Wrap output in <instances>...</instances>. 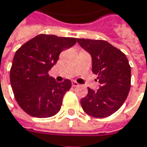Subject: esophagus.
Here are the masks:
<instances>
[{
	"label": "esophagus",
	"instance_id": "esophagus-1",
	"mask_svg": "<svg viewBox=\"0 0 147 147\" xmlns=\"http://www.w3.org/2000/svg\"><path fill=\"white\" fill-rule=\"evenodd\" d=\"M71 84H72V87H77V86L79 85V84H78L76 82H75V81H73V82H71Z\"/></svg>",
	"mask_w": 147,
	"mask_h": 147
}]
</instances>
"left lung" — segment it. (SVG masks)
<instances>
[{"label": "left lung", "instance_id": "left-lung-1", "mask_svg": "<svg viewBox=\"0 0 147 147\" xmlns=\"http://www.w3.org/2000/svg\"><path fill=\"white\" fill-rule=\"evenodd\" d=\"M77 42L92 58V71L98 76L97 91L88 88L81 100L83 111L94 117H106L124 103L130 89L131 68L126 55L102 40L77 39Z\"/></svg>", "mask_w": 147, "mask_h": 147}]
</instances>
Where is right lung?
<instances>
[{"label": "right lung", "instance_id": "add662e5", "mask_svg": "<svg viewBox=\"0 0 147 147\" xmlns=\"http://www.w3.org/2000/svg\"><path fill=\"white\" fill-rule=\"evenodd\" d=\"M77 39L41 34L15 53L10 82L15 99L29 115L44 118L56 115L71 82H57L48 71L57 63L60 53L76 44Z\"/></svg>", "mask_w": 147, "mask_h": 147}]
</instances>
